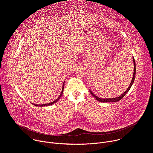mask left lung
Returning a JSON list of instances; mask_svg holds the SVG:
<instances>
[{
	"instance_id": "1",
	"label": "left lung",
	"mask_w": 153,
	"mask_h": 153,
	"mask_svg": "<svg viewBox=\"0 0 153 153\" xmlns=\"http://www.w3.org/2000/svg\"><path fill=\"white\" fill-rule=\"evenodd\" d=\"M133 63H134V73H133V77H132V80H131V82L129 86L128 87V88L125 91V92L123 93H122L120 96H118V97H113V98H101V97H97L96 94H94L92 91L90 89V93L91 94V95L97 100H98L99 102H118L120 100H121L125 95L128 92V91L130 90L131 87V86L133 85V83H134V79H135V77H136V63H135V60L134 59V57L133 56Z\"/></svg>"
}]
</instances>
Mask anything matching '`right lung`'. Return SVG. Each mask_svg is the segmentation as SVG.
Here are the masks:
<instances>
[{"mask_svg": "<svg viewBox=\"0 0 153 153\" xmlns=\"http://www.w3.org/2000/svg\"><path fill=\"white\" fill-rule=\"evenodd\" d=\"M65 81H64L63 82V86H62V92H61V93H60V94L59 95V96L57 97V99H56L55 100H54L53 102H50V103H45V104H42V105H37V104H35V103H33L34 105H35V106H49V105H53V104H54V103H56L59 100V99L60 98V97L62 96V94H63V89H64V85H65Z\"/></svg>", "mask_w": 153, "mask_h": 153, "instance_id": "1", "label": "right lung"}]
</instances>
